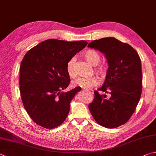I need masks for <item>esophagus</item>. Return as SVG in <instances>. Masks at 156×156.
Listing matches in <instances>:
<instances>
[{
    "mask_svg": "<svg viewBox=\"0 0 156 156\" xmlns=\"http://www.w3.org/2000/svg\"><path fill=\"white\" fill-rule=\"evenodd\" d=\"M84 90H85L86 92H89L90 93V94H93V90H91V89H84Z\"/></svg>",
    "mask_w": 156,
    "mask_h": 156,
    "instance_id": "1",
    "label": "esophagus"
}]
</instances>
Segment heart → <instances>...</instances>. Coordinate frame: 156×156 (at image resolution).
<instances>
[{"label": "heart", "instance_id": "1", "mask_svg": "<svg viewBox=\"0 0 156 156\" xmlns=\"http://www.w3.org/2000/svg\"><path fill=\"white\" fill-rule=\"evenodd\" d=\"M84 56L88 63L92 66H97L100 61V55L97 51L93 50H88L84 53ZM75 58H72L67 63V72L70 77H74L76 75L74 70ZM96 73L101 76L104 77L107 73V67L106 65H100L95 69ZM99 83L98 79L95 76H92L89 78L80 77L73 81V85L74 87H79L83 89H90L94 86L98 85Z\"/></svg>", "mask_w": 156, "mask_h": 156}]
</instances>
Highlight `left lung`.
<instances>
[{
  "instance_id": "8db88e82",
  "label": "left lung",
  "mask_w": 156,
  "mask_h": 156,
  "mask_svg": "<svg viewBox=\"0 0 156 156\" xmlns=\"http://www.w3.org/2000/svg\"><path fill=\"white\" fill-rule=\"evenodd\" d=\"M88 47L104 54L108 63L106 80L89 105L96 122L107 128L123 125L136 110L142 92L141 61L135 49L114 37L94 40Z\"/></svg>"
}]
</instances>
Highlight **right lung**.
<instances>
[{
    "label": "right lung",
    "instance_id": "obj_1",
    "mask_svg": "<svg viewBox=\"0 0 156 156\" xmlns=\"http://www.w3.org/2000/svg\"><path fill=\"white\" fill-rule=\"evenodd\" d=\"M87 45L86 41H66L50 39L27 52L20 67V91L24 108L38 126L53 129L64 122L70 102L81 90L69 86L67 63Z\"/></svg>",
    "mask_w": 156,
    "mask_h": 156
}]
</instances>
